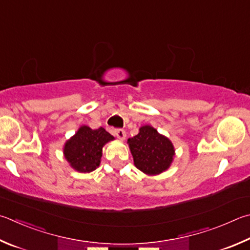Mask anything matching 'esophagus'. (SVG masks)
Wrapping results in <instances>:
<instances>
[{
	"mask_svg": "<svg viewBox=\"0 0 250 250\" xmlns=\"http://www.w3.org/2000/svg\"><path fill=\"white\" fill-rule=\"evenodd\" d=\"M115 135L116 137L119 139V140H125V131L122 130V129H117L115 130Z\"/></svg>",
	"mask_w": 250,
	"mask_h": 250,
	"instance_id": "1",
	"label": "esophagus"
}]
</instances>
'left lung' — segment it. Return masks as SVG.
<instances>
[{"mask_svg":"<svg viewBox=\"0 0 250 250\" xmlns=\"http://www.w3.org/2000/svg\"><path fill=\"white\" fill-rule=\"evenodd\" d=\"M134 165L145 174L157 175L168 168L175 149L170 141L151 125H143L135 137L128 140Z\"/></svg>","mask_w":250,"mask_h":250,"instance_id":"8db88e82","label":"left lung"}]
</instances>
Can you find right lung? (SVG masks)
<instances>
[{"mask_svg": "<svg viewBox=\"0 0 250 250\" xmlns=\"http://www.w3.org/2000/svg\"><path fill=\"white\" fill-rule=\"evenodd\" d=\"M113 140L104 128L97 130L83 125L64 146V156L74 169L82 172L93 171L99 166L103 146Z\"/></svg>", "mask_w": 250, "mask_h": 250, "instance_id": "obj_1", "label": "right lung"}]
</instances>
